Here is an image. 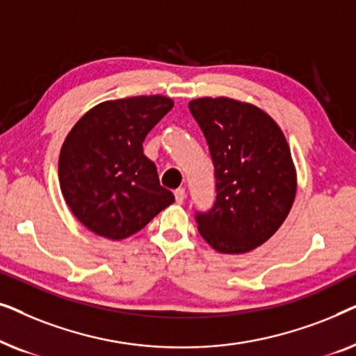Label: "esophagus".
<instances>
[{
	"label": "esophagus",
	"mask_w": 356,
	"mask_h": 356,
	"mask_svg": "<svg viewBox=\"0 0 356 356\" xmlns=\"http://www.w3.org/2000/svg\"><path fill=\"white\" fill-rule=\"evenodd\" d=\"M175 199H177L178 204H183L184 199H186V189L178 188L177 191H175Z\"/></svg>",
	"instance_id": "esophagus-1"
}]
</instances>
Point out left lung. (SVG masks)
<instances>
[{
	"mask_svg": "<svg viewBox=\"0 0 356 356\" xmlns=\"http://www.w3.org/2000/svg\"><path fill=\"white\" fill-rule=\"evenodd\" d=\"M216 168V202L197 212L201 236L223 254H243L279 230L293 206L296 170L279 124L228 97L189 102Z\"/></svg>",
	"mask_w": 356,
	"mask_h": 356,
	"instance_id": "obj_1",
	"label": "left lung"
}]
</instances>
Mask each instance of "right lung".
<instances>
[{"label":"right lung","instance_id":"obj_1","mask_svg":"<svg viewBox=\"0 0 356 356\" xmlns=\"http://www.w3.org/2000/svg\"><path fill=\"white\" fill-rule=\"evenodd\" d=\"M172 108L163 95L102 102L66 136L58 162L61 193L95 235L124 240L175 202L143 150L145 136Z\"/></svg>","mask_w":356,"mask_h":356}]
</instances>
